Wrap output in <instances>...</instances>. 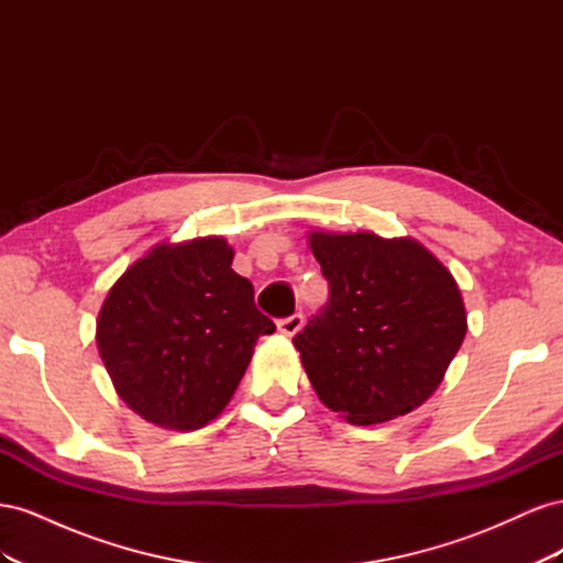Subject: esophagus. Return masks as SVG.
Listing matches in <instances>:
<instances>
[{"label": "esophagus", "instance_id": "obj_1", "mask_svg": "<svg viewBox=\"0 0 563 563\" xmlns=\"http://www.w3.org/2000/svg\"><path fill=\"white\" fill-rule=\"evenodd\" d=\"M277 329L284 333V335H296L300 329H302V314L300 312H294L291 317H284L277 321Z\"/></svg>", "mask_w": 563, "mask_h": 563}]
</instances>
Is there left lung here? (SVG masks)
I'll return each mask as SVG.
<instances>
[{
	"instance_id": "1",
	"label": "left lung",
	"mask_w": 563,
	"mask_h": 563,
	"mask_svg": "<svg viewBox=\"0 0 563 563\" xmlns=\"http://www.w3.org/2000/svg\"><path fill=\"white\" fill-rule=\"evenodd\" d=\"M329 302L296 333L308 378L331 411L376 424L439 387L467 333L451 272L413 240L312 232Z\"/></svg>"
}]
</instances>
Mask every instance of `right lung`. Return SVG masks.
I'll return each instance as SVG.
<instances>
[{"mask_svg": "<svg viewBox=\"0 0 563 563\" xmlns=\"http://www.w3.org/2000/svg\"><path fill=\"white\" fill-rule=\"evenodd\" d=\"M223 236L162 244L110 288L96 343L117 395L168 430H199L223 411L275 321L232 269Z\"/></svg>", "mask_w": 563, "mask_h": 563, "instance_id": "right-lung-1", "label": "right lung"}]
</instances>
